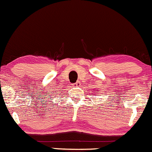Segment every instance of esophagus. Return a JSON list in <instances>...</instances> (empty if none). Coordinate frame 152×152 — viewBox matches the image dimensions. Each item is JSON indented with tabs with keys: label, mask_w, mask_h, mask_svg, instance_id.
<instances>
[{
	"label": "esophagus",
	"mask_w": 152,
	"mask_h": 152,
	"mask_svg": "<svg viewBox=\"0 0 152 152\" xmlns=\"http://www.w3.org/2000/svg\"><path fill=\"white\" fill-rule=\"evenodd\" d=\"M73 86H75V87H78V86H80V82H76L75 83H74L73 84Z\"/></svg>",
	"instance_id": "obj_1"
}]
</instances>
